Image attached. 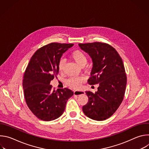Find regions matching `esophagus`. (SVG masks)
<instances>
[{
  "label": "esophagus",
  "instance_id": "1",
  "mask_svg": "<svg viewBox=\"0 0 149 149\" xmlns=\"http://www.w3.org/2000/svg\"><path fill=\"white\" fill-rule=\"evenodd\" d=\"M85 94V92L83 91H74V95H81V94Z\"/></svg>",
  "mask_w": 149,
  "mask_h": 149
}]
</instances>
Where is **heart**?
I'll return each instance as SVG.
<instances>
[{
    "instance_id": "obj_1",
    "label": "heart",
    "mask_w": 149,
    "mask_h": 149,
    "mask_svg": "<svg viewBox=\"0 0 149 149\" xmlns=\"http://www.w3.org/2000/svg\"><path fill=\"white\" fill-rule=\"evenodd\" d=\"M70 58L74 60L78 65L80 67H84L86 65L87 62V56L86 54L80 50H75L72 52L70 55ZM65 61L61 59L58 63L59 71H62L64 67ZM84 78L83 77H71L67 80V84L68 86L73 88H78L81 84L84 82Z\"/></svg>"
}]
</instances>
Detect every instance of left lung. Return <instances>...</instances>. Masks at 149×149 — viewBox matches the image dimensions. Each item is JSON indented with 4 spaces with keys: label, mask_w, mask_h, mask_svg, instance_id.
I'll return each instance as SVG.
<instances>
[{
    "label": "left lung",
    "mask_w": 149,
    "mask_h": 149,
    "mask_svg": "<svg viewBox=\"0 0 149 149\" xmlns=\"http://www.w3.org/2000/svg\"><path fill=\"white\" fill-rule=\"evenodd\" d=\"M78 45L88 54L93 61L88 84H99L95 93L86 91L88 101L82 107V111L91 119L105 120L116 111L124 98L127 76L122 59L108 44L95 42Z\"/></svg>",
    "instance_id": "8db88e82"
}]
</instances>
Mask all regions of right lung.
I'll list each match as a JSON object with an SVG mask.
<instances>
[{
	"mask_svg": "<svg viewBox=\"0 0 149 149\" xmlns=\"http://www.w3.org/2000/svg\"><path fill=\"white\" fill-rule=\"evenodd\" d=\"M73 44L51 43L38 49L26 68L23 88L27 105L32 113L43 121H51L63 113L68 100L74 93L67 88L52 89L51 81L59 72L58 63Z\"/></svg>",
	"mask_w": 149,
	"mask_h": 149,
	"instance_id": "1",
	"label": "right lung"
}]
</instances>
